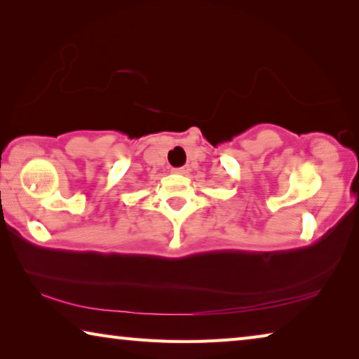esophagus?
<instances>
[{"label": "esophagus", "instance_id": "obj_1", "mask_svg": "<svg viewBox=\"0 0 359 359\" xmlns=\"http://www.w3.org/2000/svg\"><path fill=\"white\" fill-rule=\"evenodd\" d=\"M189 166H184V168H179V169H174V172L177 174H189Z\"/></svg>", "mask_w": 359, "mask_h": 359}]
</instances>
